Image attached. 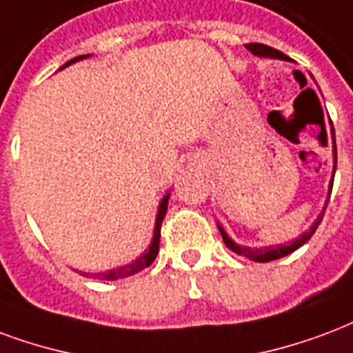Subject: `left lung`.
<instances>
[{
  "instance_id": "obj_1",
  "label": "left lung",
  "mask_w": 353,
  "mask_h": 353,
  "mask_svg": "<svg viewBox=\"0 0 353 353\" xmlns=\"http://www.w3.org/2000/svg\"><path fill=\"white\" fill-rule=\"evenodd\" d=\"M245 48L247 50H250L254 56H260V57H279V59H288V56H284L283 52L281 50H275V48H271V46H268V44H260V43H250V44H245ZM333 157H335V166H333V172L336 170V145H335V130H333ZM331 187H333V183H331ZM323 213H325V210L322 211V215L316 219V223L310 226L309 232H305L299 239H296V241H292L290 245H279V247H265V249H249V247H239V245H236V243L232 241L228 236H226V232H224L221 226H219V230H221V236H223L224 243H226V247H228L230 250H234L236 254H239V256L243 258H249V260H254V262H271V260H279V258L283 256H288L290 252H294L296 249H299L301 245H305V243L309 241L310 236L314 234L316 228L320 226V223H322L323 219Z\"/></svg>"
}]
</instances>
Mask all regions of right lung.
<instances>
[{"label": "right lung", "mask_w": 353, "mask_h": 353, "mask_svg": "<svg viewBox=\"0 0 353 353\" xmlns=\"http://www.w3.org/2000/svg\"><path fill=\"white\" fill-rule=\"evenodd\" d=\"M82 57H88V56L74 57V59L67 61L63 67H67V65H70V63H74V61L82 59ZM166 208H168V196H164V200L161 202V205H159V213H157V223H155V232H153V241H151L150 249L145 250V252H143L142 256L138 258V260H134V262L129 263V265H123V268H117V270L104 271V273H91V275H90V273H82V275L93 276V279H101V281H117V279H125V276L134 275V273H140V271L145 270V268H150L151 263H153V260L157 258V254H159V241H161V224H163V219H164V215H166Z\"/></svg>", "instance_id": "right-lung-1"}]
</instances>
